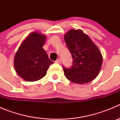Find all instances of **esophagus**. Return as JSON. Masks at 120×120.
Returning a JSON list of instances; mask_svg holds the SVG:
<instances>
[{
  "label": "esophagus",
  "mask_w": 120,
  "mask_h": 120,
  "mask_svg": "<svg viewBox=\"0 0 120 120\" xmlns=\"http://www.w3.org/2000/svg\"><path fill=\"white\" fill-rule=\"evenodd\" d=\"M55 62H56V63H57V64H60V63H61V59H58L56 61H55Z\"/></svg>",
  "instance_id": "obj_1"
}]
</instances>
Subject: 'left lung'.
I'll return each instance as SVG.
<instances>
[{
	"label": "left lung",
	"instance_id": "1",
	"mask_svg": "<svg viewBox=\"0 0 120 120\" xmlns=\"http://www.w3.org/2000/svg\"><path fill=\"white\" fill-rule=\"evenodd\" d=\"M64 40L73 59L70 68L63 69L67 79L83 84L96 79L99 74L103 57L98 47L80 29H71L64 35Z\"/></svg>",
	"mask_w": 120,
	"mask_h": 120
}]
</instances>
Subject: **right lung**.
<instances>
[{"instance_id": "obj_1", "label": "right lung", "mask_w": 120, "mask_h": 120, "mask_svg": "<svg viewBox=\"0 0 120 120\" xmlns=\"http://www.w3.org/2000/svg\"><path fill=\"white\" fill-rule=\"evenodd\" d=\"M46 37L39 32L30 33L17 51L14 66L19 76L27 82L38 80L46 75L53 63L43 48Z\"/></svg>"}]
</instances>
